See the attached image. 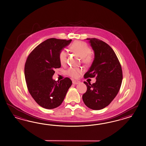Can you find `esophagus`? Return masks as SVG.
<instances>
[{
  "instance_id": "esophagus-1",
  "label": "esophagus",
  "mask_w": 146,
  "mask_h": 146,
  "mask_svg": "<svg viewBox=\"0 0 146 146\" xmlns=\"http://www.w3.org/2000/svg\"><path fill=\"white\" fill-rule=\"evenodd\" d=\"M72 83L75 84V85H77V84H78L79 83V82L78 80H73Z\"/></svg>"
}]
</instances>
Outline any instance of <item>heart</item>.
<instances>
[{
    "instance_id": "heart-1",
    "label": "heart",
    "mask_w": 146,
    "mask_h": 146,
    "mask_svg": "<svg viewBox=\"0 0 146 146\" xmlns=\"http://www.w3.org/2000/svg\"><path fill=\"white\" fill-rule=\"evenodd\" d=\"M70 50L79 57L82 58L83 62L88 64L92 61V56L90 53L91 50L88 45L83 42H76L70 46ZM67 52L64 50H61L58 54V59L60 63L64 65L67 61ZM83 72L82 69L80 68H69L67 71V74L72 78H78Z\"/></svg>"
}]
</instances>
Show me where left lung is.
Returning <instances> with one entry per match:
<instances>
[{
    "label": "left lung",
    "instance_id": "obj_1",
    "mask_svg": "<svg viewBox=\"0 0 146 146\" xmlns=\"http://www.w3.org/2000/svg\"><path fill=\"white\" fill-rule=\"evenodd\" d=\"M94 53L92 65L85 78L96 77L95 83L84 82L87 91L83 95L85 104L93 110L108 106L119 91L123 79L121 64L112 48L100 39L87 38Z\"/></svg>",
    "mask_w": 146,
    "mask_h": 146
}]
</instances>
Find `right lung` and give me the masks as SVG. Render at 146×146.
<instances>
[{
    "mask_svg": "<svg viewBox=\"0 0 146 146\" xmlns=\"http://www.w3.org/2000/svg\"><path fill=\"white\" fill-rule=\"evenodd\" d=\"M72 40L50 38L38 45L28 56L25 76L30 94L42 108H55L62 103L72 85L68 77L56 81L52 77L54 69L61 67L58 54Z\"/></svg>",
    "mask_w": 146,
    "mask_h": 146,
    "instance_id": "1",
    "label": "right lung"
}]
</instances>
